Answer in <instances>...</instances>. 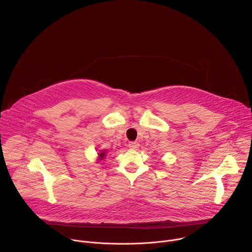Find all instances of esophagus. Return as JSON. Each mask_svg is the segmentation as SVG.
I'll return each mask as SVG.
<instances>
[{"label":"esophagus","instance_id":"esophagus-1","mask_svg":"<svg viewBox=\"0 0 252 252\" xmlns=\"http://www.w3.org/2000/svg\"><path fill=\"white\" fill-rule=\"evenodd\" d=\"M138 147H139V143L136 142V141H131V142L128 143V148L130 150H137Z\"/></svg>","mask_w":252,"mask_h":252}]
</instances>
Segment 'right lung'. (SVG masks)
<instances>
[{"label": "right lung", "instance_id": "add662e5", "mask_svg": "<svg viewBox=\"0 0 252 252\" xmlns=\"http://www.w3.org/2000/svg\"><path fill=\"white\" fill-rule=\"evenodd\" d=\"M98 156H99V157H100V158L102 159V158H103V157H104V153H103V152H101V153H100Z\"/></svg>", "mask_w": 252, "mask_h": 252}]
</instances>
